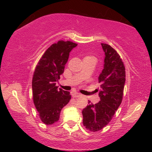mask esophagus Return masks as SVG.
<instances>
[{"label":"esophagus","mask_w":152,"mask_h":152,"mask_svg":"<svg viewBox=\"0 0 152 152\" xmlns=\"http://www.w3.org/2000/svg\"><path fill=\"white\" fill-rule=\"evenodd\" d=\"M72 96L74 98H78V97L81 96L82 95H81V94H80L77 92H72Z\"/></svg>","instance_id":"34e87169"}]
</instances>
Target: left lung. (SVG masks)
<instances>
[{"label": "left lung", "mask_w": 152, "mask_h": 152, "mask_svg": "<svg viewBox=\"0 0 152 152\" xmlns=\"http://www.w3.org/2000/svg\"><path fill=\"white\" fill-rule=\"evenodd\" d=\"M104 52V68L99 76L101 84L100 101L82 110L83 125L91 132H96L104 127L112 119L122 102L125 82V68L123 61L111 46L101 43Z\"/></svg>", "instance_id": "left-lung-1"}]
</instances>
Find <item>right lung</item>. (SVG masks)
Wrapping results in <instances>:
<instances>
[{"mask_svg": "<svg viewBox=\"0 0 152 152\" xmlns=\"http://www.w3.org/2000/svg\"><path fill=\"white\" fill-rule=\"evenodd\" d=\"M77 44L59 41L45 51L35 69L32 80L33 102L42 121L51 125L60 119L62 108L71 99L70 92L58 89L70 52Z\"/></svg>", "mask_w": 152, "mask_h": 152, "instance_id": "add662e5", "label": "right lung"}]
</instances>
